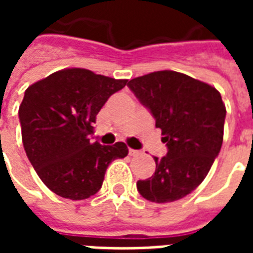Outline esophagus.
Instances as JSON below:
<instances>
[{"mask_svg":"<svg viewBox=\"0 0 253 253\" xmlns=\"http://www.w3.org/2000/svg\"><path fill=\"white\" fill-rule=\"evenodd\" d=\"M138 153H139V152L135 150V149H128V154H130V156H137Z\"/></svg>","mask_w":253,"mask_h":253,"instance_id":"34e87169","label":"esophagus"}]
</instances>
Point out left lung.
<instances>
[{
  "label": "left lung",
  "instance_id": "left-lung-1",
  "mask_svg": "<svg viewBox=\"0 0 253 253\" xmlns=\"http://www.w3.org/2000/svg\"><path fill=\"white\" fill-rule=\"evenodd\" d=\"M127 86L156 119L168 153L154 157L156 172L137 181L154 203L179 201L205 180L223 141L226 108L217 89L183 73L163 70L132 78Z\"/></svg>",
  "mask_w": 253,
  "mask_h": 253
}]
</instances>
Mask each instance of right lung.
I'll list each match as a JSON object with an SVG mask.
<instances>
[{
    "mask_svg": "<svg viewBox=\"0 0 253 253\" xmlns=\"http://www.w3.org/2000/svg\"><path fill=\"white\" fill-rule=\"evenodd\" d=\"M126 85L127 80L73 67L25 90L19 108L24 150L41 180L57 195L72 201L94 195L108 165L127 156L126 143L89 139L101 107Z\"/></svg>",
    "mask_w": 253,
    "mask_h": 253,
    "instance_id": "obj_1",
    "label": "right lung"
}]
</instances>
